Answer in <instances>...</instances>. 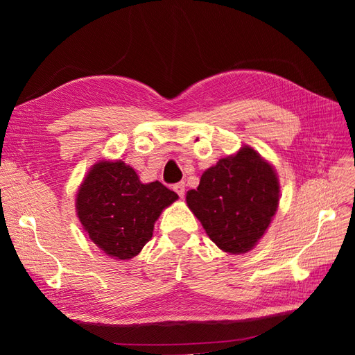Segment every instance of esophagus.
<instances>
[{
    "label": "esophagus",
    "mask_w": 355,
    "mask_h": 355,
    "mask_svg": "<svg viewBox=\"0 0 355 355\" xmlns=\"http://www.w3.org/2000/svg\"><path fill=\"white\" fill-rule=\"evenodd\" d=\"M173 189L178 192V196L180 198H184V196H185V184H184V182H179V184L173 185Z\"/></svg>",
    "instance_id": "34e87169"
}]
</instances>
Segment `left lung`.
I'll list each match as a JSON object with an SVG mask.
<instances>
[{"mask_svg": "<svg viewBox=\"0 0 355 355\" xmlns=\"http://www.w3.org/2000/svg\"><path fill=\"white\" fill-rule=\"evenodd\" d=\"M272 166L244 146L206 170L187 202L210 240L228 253H245L261 240L278 207Z\"/></svg>", "mask_w": 355, "mask_h": 355, "instance_id": "8db88e82", "label": "left lung"}]
</instances>
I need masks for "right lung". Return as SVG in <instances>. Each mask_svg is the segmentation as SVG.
<instances>
[{
  "label": "right lung",
  "mask_w": 355,
  "mask_h": 355,
  "mask_svg": "<svg viewBox=\"0 0 355 355\" xmlns=\"http://www.w3.org/2000/svg\"><path fill=\"white\" fill-rule=\"evenodd\" d=\"M178 194L155 180L142 184L123 161H101L77 194V213L90 240L115 259H130L151 240L154 223Z\"/></svg>",
  "instance_id": "right-lung-1"
}]
</instances>
